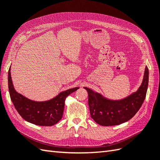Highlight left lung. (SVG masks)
I'll return each instance as SVG.
<instances>
[{"mask_svg": "<svg viewBox=\"0 0 160 160\" xmlns=\"http://www.w3.org/2000/svg\"><path fill=\"white\" fill-rule=\"evenodd\" d=\"M148 84V69L145 67L144 78L137 91L121 100H110L84 87L88 92L91 117L102 126L118 125L128 121L140 109L145 100Z\"/></svg>", "mask_w": 160, "mask_h": 160, "instance_id": "8db88e82", "label": "left lung"}]
</instances>
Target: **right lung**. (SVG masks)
Instances as JSON below:
<instances>
[{
  "mask_svg": "<svg viewBox=\"0 0 160 160\" xmlns=\"http://www.w3.org/2000/svg\"><path fill=\"white\" fill-rule=\"evenodd\" d=\"M11 69L8 71V87L10 98L15 108L24 120L39 126H53L62 118L66 98L79 87L60 92L57 96L43 102L33 101L17 92L13 85Z\"/></svg>",
  "mask_w": 160,
  "mask_h": 160,
  "instance_id": "add662e5",
  "label": "right lung"
}]
</instances>
